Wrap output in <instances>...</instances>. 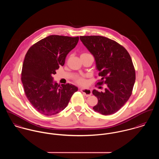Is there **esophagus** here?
<instances>
[{
    "label": "esophagus",
    "instance_id": "1",
    "mask_svg": "<svg viewBox=\"0 0 159 159\" xmlns=\"http://www.w3.org/2000/svg\"><path fill=\"white\" fill-rule=\"evenodd\" d=\"M80 91H81L86 97H89V96H91V94H92V92H91V89H89L81 88L80 89Z\"/></svg>",
    "mask_w": 159,
    "mask_h": 159
}]
</instances>
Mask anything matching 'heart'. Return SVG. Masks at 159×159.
I'll return each mask as SVG.
<instances>
[{
	"mask_svg": "<svg viewBox=\"0 0 159 159\" xmlns=\"http://www.w3.org/2000/svg\"><path fill=\"white\" fill-rule=\"evenodd\" d=\"M85 54H87V53H83L81 55H85ZM75 82L78 84L79 85L81 86H85L87 84V81L82 76H77L75 79Z\"/></svg>",
	"mask_w": 159,
	"mask_h": 159,
	"instance_id": "1",
	"label": "heart"
}]
</instances>
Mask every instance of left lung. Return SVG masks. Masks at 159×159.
I'll return each instance as SVG.
<instances>
[{"instance_id":"8db88e82","label":"left lung","mask_w":159,"mask_h":159,"mask_svg":"<svg viewBox=\"0 0 159 159\" xmlns=\"http://www.w3.org/2000/svg\"><path fill=\"white\" fill-rule=\"evenodd\" d=\"M80 40L94 56L98 75L102 77L97 84L107 86L104 92L92 91L98 98L93 109L103 115L115 113L132 93L135 70L131 57L124 47L108 38L81 36Z\"/></svg>"}]
</instances>
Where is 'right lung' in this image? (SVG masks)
Returning <instances> with one entry per match:
<instances>
[{
	"instance_id": "add662e5",
	"label": "right lung",
	"mask_w": 159,
	"mask_h": 159,
	"mask_svg": "<svg viewBox=\"0 0 159 159\" xmlns=\"http://www.w3.org/2000/svg\"><path fill=\"white\" fill-rule=\"evenodd\" d=\"M79 37L49 35L32 46L23 62L21 81L24 93L33 107L45 116L64 110L78 88L71 84L60 86L53 75L63 66L68 52L77 45Z\"/></svg>"
}]
</instances>
